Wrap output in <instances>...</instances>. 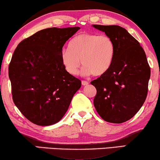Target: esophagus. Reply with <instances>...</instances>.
<instances>
[{
	"label": "esophagus",
	"mask_w": 160,
	"mask_h": 160,
	"mask_svg": "<svg viewBox=\"0 0 160 160\" xmlns=\"http://www.w3.org/2000/svg\"><path fill=\"white\" fill-rule=\"evenodd\" d=\"M82 84L83 85V86H87V85L89 84V82H87V81H82Z\"/></svg>",
	"instance_id": "obj_1"
}]
</instances>
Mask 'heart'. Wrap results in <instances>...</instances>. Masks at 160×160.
Returning <instances> with one entry per match:
<instances>
[{
  "label": "heart",
  "mask_w": 160,
  "mask_h": 160,
  "mask_svg": "<svg viewBox=\"0 0 160 160\" xmlns=\"http://www.w3.org/2000/svg\"><path fill=\"white\" fill-rule=\"evenodd\" d=\"M68 49L63 50L60 59L65 71L73 76L77 75L82 62L83 75H103L110 69L115 55L114 43L107 35L79 34L71 39Z\"/></svg>",
  "instance_id": "1"
}]
</instances>
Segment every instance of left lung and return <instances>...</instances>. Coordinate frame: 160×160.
<instances>
[{
    "instance_id": "obj_1",
    "label": "left lung",
    "mask_w": 160,
    "mask_h": 160,
    "mask_svg": "<svg viewBox=\"0 0 160 160\" xmlns=\"http://www.w3.org/2000/svg\"><path fill=\"white\" fill-rule=\"evenodd\" d=\"M111 37L115 55L110 69L91 84L97 89L94 106L106 122L120 124L134 117L145 102L151 71L138 41L118 25H92Z\"/></svg>"
}]
</instances>
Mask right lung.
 I'll return each instance as SVG.
<instances>
[{"instance_id": "1", "label": "right lung", "mask_w": 160, "mask_h": 160, "mask_svg": "<svg viewBox=\"0 0 160 160\" xmlns=\"http://www.w3.org/2000/svg\"><path fill=\"white\" fill-rule=\"evenodd\" d=\"M79 27L51 28L19 43L8 66L14 102L32 123L49 126L66 113L82 82L69 74L60 55Z\"/></svg>"}]
</instances>
